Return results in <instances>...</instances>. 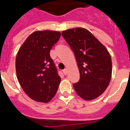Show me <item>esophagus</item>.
Here are the masks:
<instances>
[{
    "label": "esophagus",
    "instance_id": "obj_1",
    "mask_svg": "<svg viewBox=\"0 0 130 130\" xmlns=\"http://www.w3.org/2000/svg\"><path fill=\"white\" fill-rule=\"evenodd\" d=\"M62 72H63V74H64L65 75H66V74H68V70H67V69H65V70H63V71H62Z\"/></svg>",
    "mask_w": 130,
    "mask_h": 130
}]
</instances>
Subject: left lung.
Masks as SVG:
<instances>
[{
	"mask_svg": "<svg viewBox=\"0 0 130 130\" xmlns=\"http://www.w3.org/2000/svg\"><path fill=\"white\" fill-rule=\"evenodd\" d=\"M62 35L73 51L79 67L80 79L73 84L76 93L85 100L98 98L111 78V58L107 48L83 28L63 30Z\"/></svg>",
	"mask_w": 130,
	"mask_h": 130,
	"instance_id": "8db88e82",
	"label": "left lung"
}]
</instances>
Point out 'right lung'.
<instances>
[{
    "label": "right lung",
    "mask_w": 130,
    "mask_h": 130,
    "mask_svg": "<svg viewBox=\"0 0 130 130\" xmlns=\"http://www.w3.org/2000/svg\"><path fill=\"white\" fill-rule=\"evenodd\" d=\"M60 35L55 30L35 31L19 49L16 58L17 79L27 95L36 102L51 101L61 81L49 54Z\"/></svg>",
    "instance_id": "1"
}]
</instances>
